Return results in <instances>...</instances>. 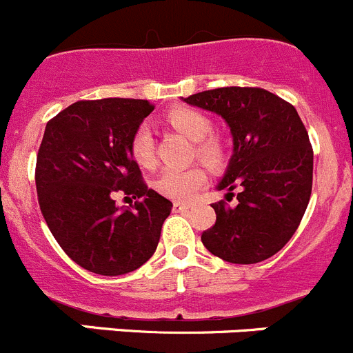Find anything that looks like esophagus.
I'll use <instances>...</instances> for the list:
<instances>
[{
	"label": "esophagus",
	"mask_w": 353,
	"mask_h": 353,
	"mask_svg": "<svg viewBox=\"0 0 353 353\" xmlns=\"http://www.w3.org/2000/svg\"><path fill=\"white\" fill-rule=\"evenodd\" d=\"M189 210V204H183V203H173V211L174 213H182V211H187Z\"/></svg>",
	"instance_id": "obj_1"
}]
</instances>
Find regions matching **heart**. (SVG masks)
I'll return each mask as SVG.
<instances>
[{
  "mask_svg": "<svg viewBox=\"0 0 353 353\" xmlns=\"http://www.w3.org/2000/svg\"><path fill=\"white\" fill-rule=\"evenodd\" d=\"M168 123L174 130L196 142V154L210 166H218L223 159V147L220 140L210 137L211 121L206 114L190 107H176L166 116ZM132 154L140 166L150 168L156 161L154 154V137L149 124H142L132 140ZM206 183V171L201 166H190L185 170L168 168L157 176L156 189L174 201H189L197 190Z\"/></svg>",
  "mask_w": 353,
  "mask_h": 353,
  "instance_id": "heart-1",
  "label": "heart"
}]
</instances>
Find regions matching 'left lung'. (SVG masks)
<instances>
[{"instance_id":"left-lung-1","label":"left lung","mask_w":353,"mask_h":353,"mask_svg":"<svg viewBox=\"0 0 353 353\" xmlns=\"http://www.w3.org/2000/svg\"><path fill=\"white\" fill-rule=\"evenodd\" d=\"M218 114L232 135V156L218 190L237 206L213 204L216 221L201 241L214 256L250 265L274 256L296 232L312 194L314 152L296 109L263 88L208 90L182 99Z\"/></svg>"}]
</instances>
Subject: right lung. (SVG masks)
<instances>
[{
	"label": "right lung",
	"instance_id": "add662e5",
	"mask_svg": "<svg viewBox=\"0 0 353 353\" xmlns=\"http://www.w3.org/2000/svg\"><path fill=\"white\" fill-rule=\"evenodd\" d=\"M154 110L149 100H81L48 121L36 161V189L48 229L67 256L100 275L142 267L156 251L173 203L140 179L132 140ZM123 190L139 199L119 210Z\"/></svg>",
	"mask_w": 353,
	"mask_h": 353
}]
</instances>
